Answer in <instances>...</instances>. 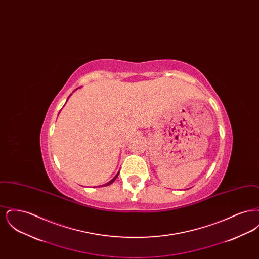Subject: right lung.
Instances as JSON below:
<instances>
[{"label":"right lung","instance_id":"add662e5","mask_svg":"<svg viewBox=\"0 0 259 259\" xmlns=\"http://www.w3.org/2000/svg\"><path fill=\"white\" fill-rule=\"evenodd\" d=\"M118 174H119V172H118ZM118 174H117V175H116V176H115V177H114V178H113V179H112V180H111V181H110V182H109V183H108V184H106V185H102V186H107V185H111V184H112V183H113V182H114V181H115V179H116V178H117V177H118Z\"/></svg>","mask_w":259,"mask_h":259}]
</instances>
